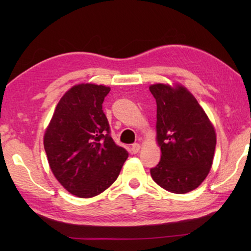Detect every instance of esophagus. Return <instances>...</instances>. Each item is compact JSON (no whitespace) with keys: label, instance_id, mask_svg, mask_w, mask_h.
Masks as SVG:
<instances>
[{"label":"esophagus","instance_id":"obj_1","mask_svg":"<svg viewBox=\"0 0 251 251\" xmlns=\"http://www.w3.org/2000/svg\"><path fill=\"white\" fill-rule=\"evenodd\" d=\"M139 150H141V145H139V144H133V146H131V151H133L134 154H137Z\"/></svg>","mask_w":251,"mask_h":251}]
</instances>
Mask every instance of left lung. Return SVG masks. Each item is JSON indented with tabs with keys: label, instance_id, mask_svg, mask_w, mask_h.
I'll use <instances>...</instances> for the list:
<instances>
[{
	"label": "left lung",
	"instance_id": "8db88e82",
	"mask_svg": "<svg viewBox=\"0 0 251 251\" xmlns=\"http://www.w3.org/2000/svg\"><path fill=\"white\" fill-rule=\"evenodd\" d=\"M157 104L156 141L161 156L151 169L157 185L186 194L205 180L212 165L216 131L205 110L181 84L150 86Z\"/></svg>",
	"mask_w": 251,
	"mask_h": 251
}]
</instances>
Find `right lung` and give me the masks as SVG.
Returning <instances> with one entry per match:
<instances>
[{
	"mask_svg": "<svg viewBox=\"0 0 251 251\" xmlns=\"http://www.w3.org/2000/svg\"><path fill=\"white\" fill-rule=\"evenodd\" d=\"M110 87L82 83L59 100L44 134V150L54 176L79 198L97 196L112 186L128 157L109 135L101 109Z\"/></svg>",
	"mask_w": 251,
	"mask_h": 251,
	"instance_id": "1",
	"label": "right lung"
}]
</instances>
